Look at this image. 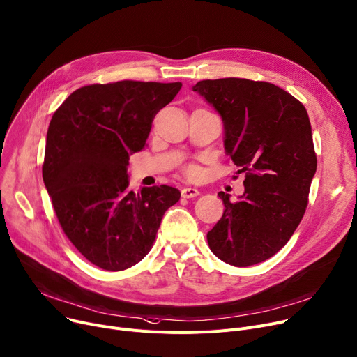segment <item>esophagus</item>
Listing matches in <instances>:
<instances>
[{
    "label": "esophagus",
    "mask_w": 357,
    "mask_h": 357,
    "mask_svg": "<svg viewBox=\"0 0 357 357\" xmlns=\"http://www.w3.org/2000/svg\"><path fill=\"white\" fill-rule=\"evenodd\" d=\"M181 194H182V197L183 198H195V197H198L199 195V191L197 188H191V186H186V188H183L182 191H181Z\"/></svg>",
    "instance_id": "34e87169"
}]
</instances>
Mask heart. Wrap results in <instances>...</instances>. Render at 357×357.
<instances>
[{"label": "heart", "mask_w": 357, "mask_h": 357, "mask_svg": "<svg viewBox=\"0 0 357 357\" xmlns=\"http://www.w3.org/2000/svg\"><path fill=\"white\" fill-rule=\"evenodd\" d=\"M186 174H188L189 176H194V175L197 174V168H195V166H188V168H186Z\"/></svg>", "instance_id": "b5f03b06"}]
</instances>
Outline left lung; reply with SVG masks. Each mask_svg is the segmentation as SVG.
I'll return each instance as SVG.
<instances>
[{
  "mask_svg": "<svg viewBox=\"0 0 357 357\" xmlns=\"http://www.w3.org/2000/svg\"><path fill=\"white\" fill-rule=\"evenodd\" d=\"M194 91L221 114L225 151L245 174L240 201L218 194L225 209L208 245L235 267L263 263L287 244L308 204L317 169L310 119L301 102L267 82L201 80Z\"/></svg>",
  "mask_w": 357,
  "mask_h": 357,
  "instance_id": "8db88e82",
  "label": "left lung"
}]
</instances>
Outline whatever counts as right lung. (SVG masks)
<instances>
[{"label": "right lung", "instance_id": "right-lung-1", "mask_svg": "<svg viewBox=\"0 0 357 357\" xmlns=\"http://www.w3.org/2000/svg\"><path fill=\"white\" fill-rule=\"evenodd\" d=\"M182 83L122 80L75 90L47 132L43 181L70 243L91 264L122 271L151 251L172 186H129L128 165L146 146L156 113Z\"/></svg>", "mask_w": 357, "mask_h": 357}]
</instances>
